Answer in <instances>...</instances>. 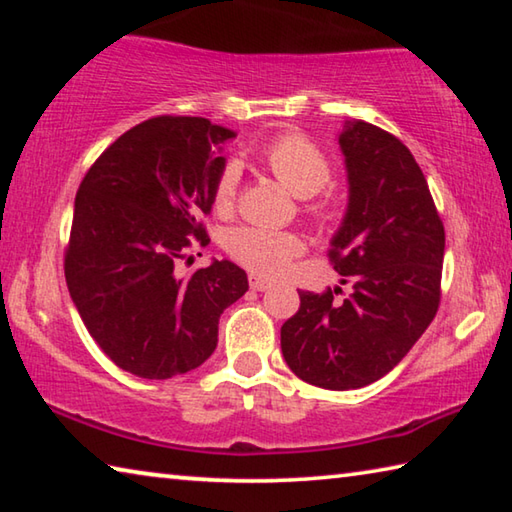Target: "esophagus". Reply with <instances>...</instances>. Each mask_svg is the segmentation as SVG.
Here are the masks:
<instances>
[{"label":"esophagus","mask_w":512,"mask_h":512,"mask_svg":"<svg viewBox=\"0 0 512 512\" xmlns=\"http://www.w3.org/2000/svg\"><path fill=\"white\" fill-rule=\"evenodd\" d=\"M248 284H250V289H253V291H266V289H271V282L264 280V277H257V275H250Z\"/></svg>","instance_id":"esophagus-1"}]
</instances>
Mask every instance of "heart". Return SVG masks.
<instances>
[{
    "instance_id": "b5f03b06",
    "label": "heart",
    "mask_w": 512,
    "mask_h": 512,
    "mask_svg": "<svg viewBox=\"0 0 512 512\" xmlns=\"http://www.w3.org/2000/svg\"><path fill=\"white\" fill-rule=\"evenodd\" d=\"M266 169L289 187L293 194L307 198L305 210L314 219H327L332 212V198L323 194V187L332 178V164L327 155L300 133H284L268 142L262 151ZM239 192V167L235 162L225 164L214 185V207L219 212H230L235 207ZM228 253L248 271L264 277L282 275L291 266L305 244L289 230L259 228L244 225L232 230L225 241Z\"/></svg>"
}]
</instances>
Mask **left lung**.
<instances>
[{
	"instance_id": "left-lung-1",
	"label": "left lung",
	"mask_w": 512,
	"mask_h": 512,
	"mask_svg": "<svg viewBox=\"0 0 512 512\" xmlns=\"http://www.w3.org/2000/svg\"><path fill=\"white\" fill-rule=\"evenodd\" d=\"M339 144L350 201L329 262L352 293L298 291L300 307L280 336L284 361L302 381L352 391L391 372L431 325L445 228L427 178L395 135L348 121Z\"/></svg>"
}]
</instances>
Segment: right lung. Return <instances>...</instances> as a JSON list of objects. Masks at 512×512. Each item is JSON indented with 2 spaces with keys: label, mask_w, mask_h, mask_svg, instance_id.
I'll use <instances>...</instances> for the list:
<instances>
[{
  "label": "right lung",
  "mask_w": 512,
  "mask_h": 512,
  "mask_svg": "<svg viewBox=\"0 0 512 512\" xmlns=\"http://www.w3.org/2000/svg\"><path fill=\"white\" fill-rule=\"evenodd\" d=\"M235 133L203 117H153L103 151L76 192L65 280L106 357L142 379L201 366L219 341L225 307L248 291L246 271L214 262L178 277L205 246L203 216Z\"/></svg>",
  "instance_id": "right-lung-1"
}]
</instances>
